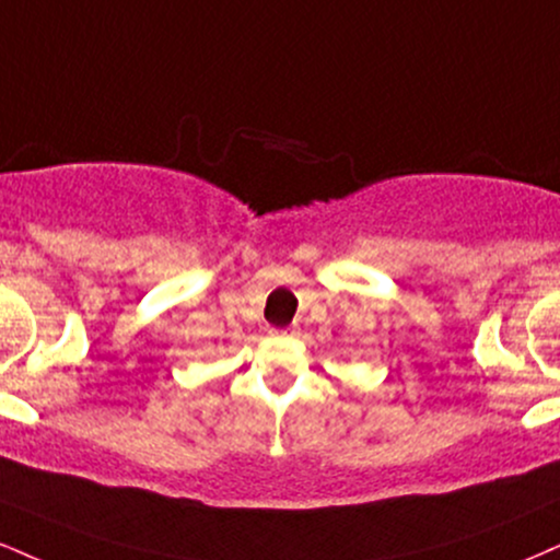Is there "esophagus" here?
<instances>
[{
	"instance_id": "1",
	"label": "esophagus",
	"mask_w": 560,
	"mask_h": 560,
	"mask_svg": "<svg viewBox=\"0 0 560 560\" xmlns=\"http://www.w3.org/2000/svg\"><path fill=\"white\" fill-rule=\"evenodd\" d=\"M284 334H287V331H284Z\"/></svg>"
}]
</instances>
